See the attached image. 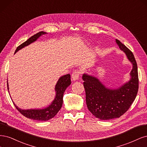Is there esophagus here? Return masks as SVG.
I'll return each instance as SVG.
<instances>
[{
    "instance_id": "obj_1",
    "label": "esophagus",
    "mask_w": 147,
    "mask_h": 147,
    "mask_svg": "<svg viewBox=\"0 0 147 147\" xmlns=\"http://www.w3.org/2000/svg\"><path fill=\"white\" fill-rule=\"evenodd\" d=\"M80 74V72L79 71H78V70L74 71L73 73V74H71L72 80H73V81H75V80H78L79 78Z\"/></svg>"
}]
</instances>
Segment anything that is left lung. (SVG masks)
<instances>
[{"label":"left lung","instance_id":"obj_1","mask_svg":"<svg viewBox=\"0 0 147 147\" xmlns=\"http://www.w3.org/2000/svg\"><path fill=\"white\" fill-rule=\"evenodd\" d=\"M116 42L132 64L128 82L119 88L111 89L106 87L96 77L87 74L82 76L88 110L94 116L103 120L123 115L134 101L139 89L138 71L134 56L119 40L116 39Z\"/></svg>","mask_w":147,"mask_h":147}]
</instances>
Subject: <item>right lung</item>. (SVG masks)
<instances>
[{
  "label": "right lung",
  "instance_id": "obj_1",
  "mask_svg": "<svg viewBox=\"0 0 147 147\" xmlns=\"http://www.w3.org/2000/svg\"><path fill=\"white\" fill-rule=\"evenodd\" d=\"M46 34V33L45 32H40L38 33H37L35 35L32 36L30 38L28 39L25 42H24L22 44H21L18 47L15 53H17L19 50L24 48L25 46H27L32 43L33 42L35 41L40 36ZM71 83V76L69 74L64 75L63 76L60 77L57 82L55 87V91L56 92V94L54 101L52 102L51 105H49L46 108L42 109L23 110L20 108L18 107L13 102L14 104V105L16 107V108L17 109V110L20 112L22 115L28 118L38 121L49 120V119H51L52 118L55 117V115L60 111L61 106H62L63 93L65 91V90L67 89V88L70 86ZM7 88L8 90L9 88L8 80Z\"/></svg>",
  "mask_w": 147,
  "mask_h": 147
}]
</instances>
